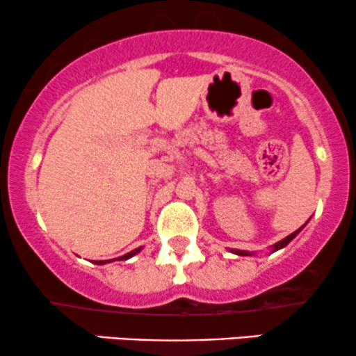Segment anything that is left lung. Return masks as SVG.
Wrapping results in <instances>:
<instances>
[{
  "instance_id": "8db88e82",
  "label": "left lung",
  "mask_w": 356,
  "mask_h": 356,
  "mask_svg": "<svg viewBox=\"0 0 356 356\" xmlns=\"http://www.w3.org/2000/svg\"><path fill=\"white\" fill-rule=\"evenodd\" d=\"M303 227H305V226H301V227H300V229H298V231H295V232H291V234H289V236H286V238H284V239L277 241V243H276V244H273V246H271V248H273V252H275V251H277V249H283L284 246H288V244H289V243H291V241H293V239H295L298 234H300V231H301V229H303ZM231 251H232V252H234V254H238V256H252V252H249V251H241V249H231Z\"/></svg>"
}]
</instances>
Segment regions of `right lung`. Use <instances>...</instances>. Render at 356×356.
Returning a JSON list of instances; mask_svg holds the SVG:
<instances>
[{
  "label": "right lung",
  "mask_w": 356,
  "mask_h": 356,
  "mask_svg": "<svg viewBox=\"0 0 356 356\" xmlns=\"http://www.w3.org/2000/svg\"><path fill=\"white\" fill-rule=\"evenodd\" d=\"M140 249H142V248H137V249H134V251L127 252V254L120 256V257H117V259H118V261H125V259H130V257H132V256H136L137 252H140ZM112 261H115V259H107V261H95V264H107V263H112Z\"/></svg>",
  "instance_id": "1"
}]
</instances>
